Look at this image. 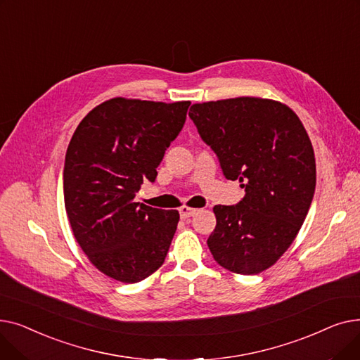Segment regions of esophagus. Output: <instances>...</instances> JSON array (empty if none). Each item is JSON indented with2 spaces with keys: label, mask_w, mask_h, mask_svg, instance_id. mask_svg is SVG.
Returning <instances> with one entry per match:
<instances>
[{
  "label": "esophagus",
  "mask_w": 360,
  "mask_h": 360,
  "mask_svg": "<svg viewBox=\"0 0 360 360\" xmlns=\"http://www.w3.org/2000/svg\"><path fill=\"white\" fill-rule=\"evenodd\" d=\"M197 213L195 209H191V207H186V205H182L179 209V214H181V219H188V217H193L194 214Z\"/></svg>",
  "instance_id": "esophagus-1"
}]
</instances>
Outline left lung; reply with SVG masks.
<instances>
[{
	"instance_id": "left-lung-1",
	"label": "left lung",
	"mask_w": 360,
	"mask_h": 360,
	"mask_svg": "<svg viewBox=\"0 0 360 360\" xmlns=\"http://www.w3.org/2000/svg\"><path fill=\"white\" fill-rule=\"evenodd\" d=\"M188 115L224 176L247 193L236 205H214L207 245L216 262L236 274L270 269L299 233L315 191L304 124L288 105L255 96L194 103Z\"/></svg>"
}]
</instances>
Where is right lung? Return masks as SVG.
<instances>
[{
	"mask_svg": "<svg viewBox=\"0 0 360 360\" xmlns=\"http://www.w3.org/2000/svg\"><path fill=\"white\" fill-rule=\"evenodd\" d=\"M190 101L113 98L75 128L64 165V202L75 240L105 276L137 283L166 258L178 210L134 201L156 179L165 150L184 127Z\"/></svg>",
	"mask_w": 360,
	"mask_h": 360,
	"instance_id": "right-lung-1",
	"label": "right lung"
}]
</instances>
